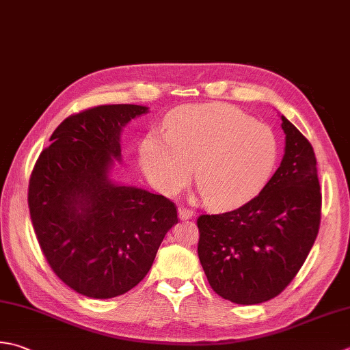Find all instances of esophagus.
Listing matches in <instances>:
<instances>
[{"mask_svg": "<svg viewBox=\"0 0 350 350\" xmlns=\"http://www.w3.org/2000/svg\"><path fill=\"white\" fill-rule=\"evenodd\" d=\"M177 214H179L180 220H191V218H193V215H194V212L187 209V208H182V206H180L179 211H177Z\"/></svg>", "mask_w": 350, "mask_h": 350, "instance_id": "esophagus-1", "label": "esophagus"}]
</instances>
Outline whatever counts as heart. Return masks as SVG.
<instances>
[{
  "instance_id": "heart-1",
  "label": "heart",
  "mask_w": 350,
  "mask_h": 350,
  "mask_svg": "<svg viewBox=\"0 0 350 350\" xmlns=\"http://www.w3.org/2000/svg\"><path fill=\"white\" fill-rule=\"evenodd\" d=\"M167 135L150 132L139 161L154 188L173 196L194 173L211 208L243 206L261 193L278 161L273 130L228 105H189L168 115Z\"/></svg>"
}]
</instances>
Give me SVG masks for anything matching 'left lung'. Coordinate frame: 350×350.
Segmentation results:
<instances>
[{
  "mask_svg": "<svg viewBox=\"0 0 350 350\" xmlns=\"http://www.w3.org/2000/svg\"><path fill=\"white\" fill-rule=\"evenodd\" d=\"M284 157L253 200L235 211L200 215L198 259L218 296L256 305L285 290L319 234L321 193L312 146L280 115Z\"/></svg>",
  "mask_w": 350,
  "mask_h": 350,
  "instance_id": "1",
  "label": "left lung"
}]
</instances>
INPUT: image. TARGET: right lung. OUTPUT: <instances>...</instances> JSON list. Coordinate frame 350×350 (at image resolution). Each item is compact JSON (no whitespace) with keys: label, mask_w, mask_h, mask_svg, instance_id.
<instances>
[{"label":"right lung","mask_w":350,"mask_h":350,"mask_svg":"<svg viewBox=\"0 0 350 350\" xmlns=\"http://www.w3.org/2000/svg\"><path fill=\"white\" fill-rule=\"evenodd\" d=\"M147 106L109 105L75 113L51 135L29 185L34 234L53 271L70 288L111 299L146 278L167 232L173 202L115 182L121 133Z\"/></svg>","instance_id":"1"}]
</instances>
